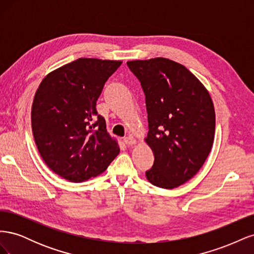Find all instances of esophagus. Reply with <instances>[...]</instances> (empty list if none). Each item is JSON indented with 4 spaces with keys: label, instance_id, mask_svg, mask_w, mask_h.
<instances>
[{
    "label": "esophagus",
    "instance_id": "obj_1",
    "mask_svg": "<svg viewBox=\"0 0 254 254\" xmlns=\"http://www.w3.org/2000/svg\"><path fill=\"white\" fill-rule=\"evenodd\" d=\"M124 143L126 144V145H128V146H131V145H134V144H136V140L135 139H133L132 136H126V137H124Z\"/></svg>",
    "mask_w": 254,
    "mask_h": 254
}]
</instances>
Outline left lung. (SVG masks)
<instances>
[{
  "label": "left lung",
  "mask_w": 254,
  "mask_h": 254,
  "mask_svg": "<svg viewBox=\"0 0 254 254\" xmlns=\"http://www.w3.org/2000/svg\"><path fill=\"white\" fill-rule=\"evenodd\" d=\"M127 65L145 93L149 130L144 140L155 156L146 178L161 189L180 187L198 173L212 149L215 110L209 91L171 59L131 60Z\"/></svg>",
  "instance_id": "8db88e82"
}]
</instances>
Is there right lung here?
<instances>
[{
    "mask_svg": "<svg viewBox=\"0 0 254 254\" xmlns=\"http://www.w3.org/2000/svg\"><path fill=\"white\" fill-rule=\"evenodd\" d=\"M121 60L79 58L49 73L32 106L35 143L50 170L71 182L104 173L120 153L96 101Z\"/></svg>",
    "mask_w": 254,
    "mask_h": 254,
    "instance_id": "obj_1",
    "label": "right lung"
}]
</instances>
